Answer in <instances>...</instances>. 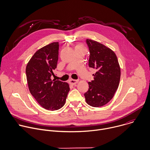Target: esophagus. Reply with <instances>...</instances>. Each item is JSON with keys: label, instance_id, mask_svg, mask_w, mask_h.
Segmentation results:
<instances>
[{"label": "esophagus", "instance_id": "1", "mask_svg": "<svg viewBox=\"0 0 150 150\" xmlns=\"http://www.w3.org/2000/svg\"><path fill=\"white\" fill-rule=\"evenodd\" d=\"M78 82V80H75V79H69V83L72 85H75Z\"/></svg>", "mask_w": 150, "mask_h": 150}]
</instances>
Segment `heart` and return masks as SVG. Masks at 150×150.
I'll return each mask as SVG.
<instances>
[{
  "instance_id": "b5f03b06",
  "label": "heart",
  "mask_w": 150,
  "mask_h": 150,
  "mask_svg": "<svg viewBox=\"0 0 150 150\" xmlns=\"http://www.w3.org/2000/svg\"><path fill=\"white\" fill-rule=\"evenodd\" d=\"M76 47H82V46L81 45H78V46H76Z\"/></svg>"
}]
</instances>
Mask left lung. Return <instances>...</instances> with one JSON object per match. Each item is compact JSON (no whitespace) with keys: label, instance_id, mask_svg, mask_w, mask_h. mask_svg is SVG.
I'll use <instances>...</instances> for the list:
<instances>
[{"label":"left lung","instance_id":"obj_1","mask_svg":"<svg viewBox=\"0 0 150 150\" xmlns=\"http://www.w3.org/2000/svg\"><path fill=\"white\" fill-rule=\"evenodd\" d=\"M90 56L89 67L95 69L93 80L84 94L86 103L98 108L108 103L113 97L120 82V68L115 53L94 40H87Z\"/></svg>","mask_w":150,"mask_h":150}]
</instances>
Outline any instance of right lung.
Instances as JSON below:
<instances>
[{
	"mask_svg": "<svg viewBox=\"0 0 150 150\" xmlns=\"http://www.w3.org/2000/svg\"><path fill=\"white\" fill-rule=\"evenodd\" d=\"M58 54L59 42H52L38 49L26 67L30 93L41 107L52 111L62 108L70 90L67 82L51 79L57 67Z\"/></svg>",
	"mask_w": 150,
	"mask_h": 150,
	"instance_id": "add662e5",
	"label": "right lung"
}]
</instances>
